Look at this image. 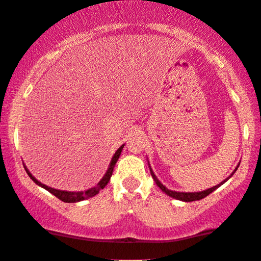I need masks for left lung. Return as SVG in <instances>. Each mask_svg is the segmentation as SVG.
Returning a JSON list of instances; mask_svg holds the SVG:
<instances>
[{"mask_svg": "<svg viewBox=\"0 0 261 261\" xmlns=\"http://www.w3.org/2000/svg\"><path fill=\"white\" fill-rule=\"evenodd\" d=\"M238 167H239V166H238ZM238 167H236L235 171L231 173L230 176L236 172V169H238ZM150 173H151L152 179L155 180L156 185H158V186L160 187V189H161V190L163 191V192L168 194V196H171L172 198H175V199H179V200H182V201H194V200H200V199H203V198H205L206 196H209V194H210L211 192H214V191L216 190V189H218V187H220L221 185H223V184H224L225 181H227V180H228L229 178H230V176H229V178L225 179L224 181H222L221 184H218V185L211 187V189H207V190H205V191H201V192H176V191L168 190L166 186H163L162 184L159 181V179L156 178V175L154 174V173H152L151 168H150Z\"/></svg>", "mask_w": 261, "mask_h": 261, "instance_id": "obj_1", "label": "left lung"}]
</instances>
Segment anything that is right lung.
I'll use <instances>...</instances> for the list:
<instances>
[{"mask_svg":"<svg viewBox=\"0 0 261 261\" xmlns=\"http://www.w3.org/2000/svg\"><path fill=\"white\" fill-rule=\"evenodd\" d=\"M123 147H124V145H121V147L116 151V154L113 155L112 161H111V165L109 167V169H107L105 176H103V178L100 180V182L98 184V185L94 186V187H92V189L85 191V192H68V191H60V190L51 189V187H48L46 185H44V184H41V182L38 181V180L34 178V176L29 172V169H27L25 166H23V167H25L27 174H29L30 178L32 179L33 181L37 184V185L44 187L45 190L48 191V192L52 193V194H54V196L57 197L58 199H61L62 201H64V203H75V201H81V200L87 199V198H90V197L95 196V194H98L100 192V190H102L103 187L107 185V182L110 181L111 176H112L114 165H116L117 161H118V159H119L120 152H121V150H123Z\"/></svg>","mask_w":261,"mask_h":261,"instance_id":"right-lung-1","label":"right lung"}]
</instances>
